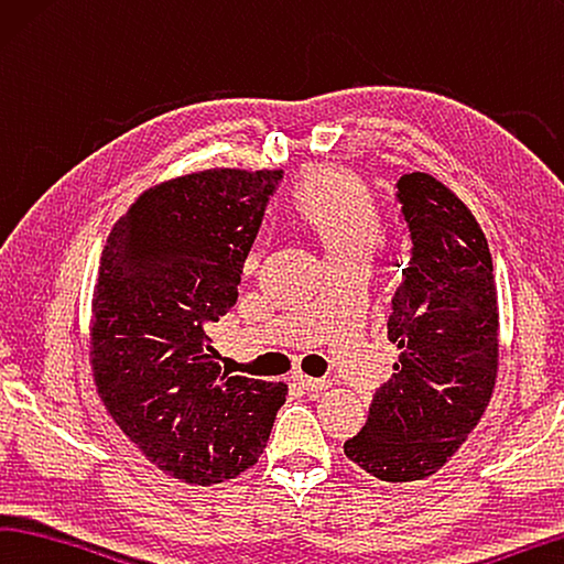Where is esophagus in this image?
<instances>
[{"instance_id": "34e87169", "label": "esophagus", "mask_w": 564, "mask_h": 564, "mask_svg": "<svg viewBox=\"0 0 564 564\" xmlns=\"http://www.w3.org/2000/svg\"><path fill=\"white\" fill-rule=\"evenodd\" d=\"M294 383H297L300 389L310 391V393H319V391H327L329 389V381L327 379H312V377H304V373H294Z\"/></svg>"}]
</instances>
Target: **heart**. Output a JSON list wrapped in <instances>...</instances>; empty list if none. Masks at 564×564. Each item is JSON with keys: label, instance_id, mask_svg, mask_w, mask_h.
I'll return each instance as SVG.
<instances>
[{"label": "heart", "instance_id": "b5f03b06", "mask_svg": "<svg viewBox=\"0 0 564 564\" xmlns=\"http://www.w3.org/2000/svg\"><path fill=\"white\" fill-rule=\"evenodd\" d=\"M292 210L317 237L324 260L369 257L381 240V213L367 183L339 165H312L300 175Z\"/></svg>", "mask_w": 564, "mask_h": 564}]
</instances>
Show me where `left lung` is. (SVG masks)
I'll return each instance as SVG.
<instances>
[{"mask_svg": "<svg viewBox=\"0 0 564 564\" xmlns=\"http://www.w3.org/2000/svg\"><path fill=\"white\" fill-rule=\"evenodd\" d=\"M397 187L413 242L387 324L397 373L344 453L373 478L413 482L446 466L486 413L500 322L488 240L466 203L429 173Z\"/></svg>", "mask_w": 564, "mask_h": 564, "instance_id": "8db88e82", "label": "left lung"}]
</instances>
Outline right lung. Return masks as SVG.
<instances>
[{"mask_svg": "<svg viewBox=\"0 0 564 564\" xmlns=\"http://www.w3.org/2000/svg\"><path fill=\"white\" fill-rule=\"evenodd\" d=\"M280 181L282 171L213 167L148 187L101 252L96 391L133 446L191 486L254 466L288 399L282 381L227 377L210 339Z\"/></svg>", "mask_w": 564, "mask_h": 564, "instance_id": "1", "label": "right lung"}]
</instances>
